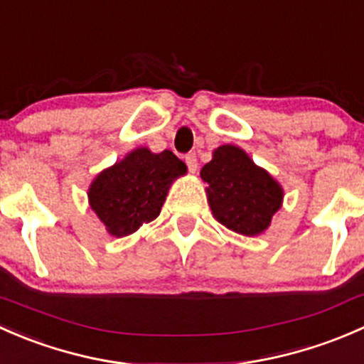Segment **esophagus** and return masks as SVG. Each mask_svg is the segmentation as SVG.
I'll use <instances>...</instances> for the list:
<instances>
[{
  "instance_id": "1",
  "label": "esophagus",
  "mask_w": 364,
  "mask_h": 364,
  "mask_svg": "<svg viewBox=\"0 0 364 364\" xmlns=\"http://www.w3.org/2000/svg\"><path fill=\"white\" fill-rule=\"evenodd\" d=\"M185 161H186V165H188V171L193 174V172L197 171V155L196 153H188V155L185 156Z\"/></svg>"
}]
</instances>
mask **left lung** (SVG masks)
Returning <instances> with one entry per match:
<instances>
[{
	"label": "left lung",
	"mask_w": 364,
	"mask_h": 364,
	"mask_svg": "<svg viewBox=\"0 0 364 364\" xmlns=\"http://www.w3.org/2000/svg\"><path fill=\"white\" fill-rule=\"evenodd\" d=\"M213 216L229 230L253 237L271 225L284 203L280 183L253 161L245 149L223 144L200 168Z\"/></svg>",
	"instance_id": "1"
}]
</instances>
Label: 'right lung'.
<instances>
[{"label": "right lung", "mask_w": 364, "mask_h": 364, "mask_svg": "<svg viewBox=\"0 0 364 364\" xmlns=\"http://www.w3.org/2000/svg\"><path fill=\"white\" fill-rule=\"evenodd\" d=\"M186 165L172 151L137 148L98 172L87 188L91 209L111 236L134 234L160 215L168 188Z\"/></svg>", "instance_id": "add662e5"}]
</instances>
